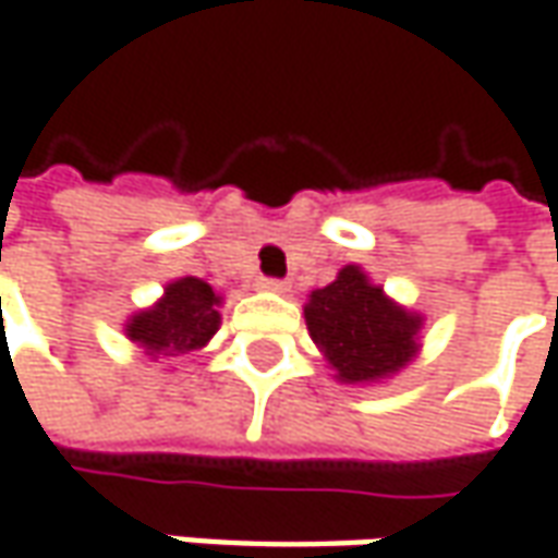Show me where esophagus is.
Returning <instances> with one entry per match:
<instances>
[{"mask_svg":"<svg viewBox=\"0 0 558 558\" xmlns=\"http://www.w3.org/2000/svg\"><path fill=\"white\" fill-rule=\"evenodd\" d=\"M258 287H262V290H271V293H283V290H287V280L258 278Z\"/></svg>","mask_w":558,"mask_h":558,"instance_id":"34e87169","label":"esophagus"}]
</instances>
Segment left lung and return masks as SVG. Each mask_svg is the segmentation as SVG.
<instances>
[{
  "mask_svg": "<svg viewBox=\"0 0 558 558\" xmlns=\"http://www.w3.org/2000/svg\"><path fill=\"white\" fill-rule=\"evenodd\" d=\"M305 325L343 384H375L397 375L418 352L422 315L397 305L359 265L312 290Z\"/></svg>",
  "mask_w": 558,
  "mask_h": 558,
  "instance_id": "1",
  "label": "left lung"
}]
</instances>
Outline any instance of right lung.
<instances>
[{
  "mask_svg": "<svg viewBox=\"0 0 558 558\" xmlns=\"http://www.w3.org/2000/svg\"><path fill=\"white\" fill-rule=\"evenodd\" d=\"M221 296L199 278L171 280L156 305L131 315L124 325L128 340H134L149 359H178L203 350L221 325Z\"/></svg>",
  "mask_w": 558,
  "mask_h": 558,
  "instance_id": "obj_1",
  "label": "right lung"
}]
</instances>
